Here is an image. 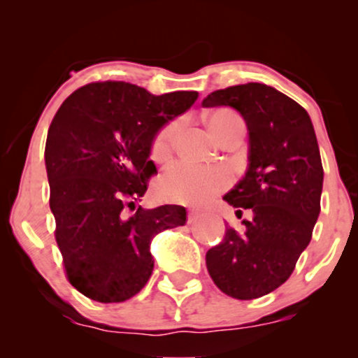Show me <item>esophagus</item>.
Listing matches in <instances>:
<instances>
[{"label": "esophagus", "mask_w": 358, "mask_h": 358, "mask_svg": "<svg viewBox=\"0 0 358 358\" xmlns=\"http://www.w3.org/2000/svg\"><path fill=\"white\" fill-rule=\"evenodd\" d=\"M199 215H200V213L196 212V210H190V212H188V224H193V222L199 219Z\"/></svg>", "instance_id": "obj_1"}]
</instances>
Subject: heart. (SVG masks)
I'll list each match as a JSON object with an SVG mask.
<instances>
[{
	"instance_id": "obj_1",
	"label": "heart",
	"mask_w": 358,
	"mask_h": 358,
	"mask_svg": "<svg viewBox=\"0 0 358 358\" xmlns=\"http://www.w3.org/2000/svg\"><path fill=\"white\" fill-rule=\"evenodd\" d=\"M236 117L239 116L229 109L215 110L208 117V126H210L212 133L220 139L225 127ZM178 126V121H170L156 133L150 150L151 158L162 162L170 155ZM231 182V171L224 166H199L188 162H176L168 166L163 173L159 193L163 199L170 200V202L203 205L210 202L220 192H224Z\"/></svg>"
}]
</instances>
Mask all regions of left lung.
I'll return each instance as SVG.
<instances>
[{
	"label": "left lung",
	"mask_w": 358,
	"mask_h": 358,
	"mask_svg": "<svg viewBox=\"0 0 358 358\" xmlns=\"http://www.w3.org/2000/svg\"><path fill=\"white\" fill-rule=\"evenodd\" d=\"M205 108L231 106L249 131L248 173L224 196L250 210L244 232L227 227L224 241L205 261L222 293L254 299L279 287L310 244L320 215L323 166L308 113L269 85L249 82L215 90Z\"/></svg>",
	"instance_id": "1"
}]
</instances>
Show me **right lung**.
Masks as SVG:
<instances>
[{"label": "right lung", "mask_w": 358, "mask_h": 358, "mask_svg": "<svg viewBox=\"0 0 358 358\" xmlns=\"http://www.w3.org/2000/svg\"><path fill=\"white\" fill-rule=\"evenodd\" d=\"M196 97L106 80L77 89L57 110L45 145L50 208L65 274L84 296L121 303L138 294L153 273V237L187 222L180 205L129 210L156 173L148 159L156 133Z\"/></svg>", "instance_id": "add662e5"}]
</instances>
